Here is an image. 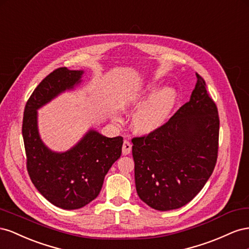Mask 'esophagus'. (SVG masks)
<instances>
[{"instance_id":"1","label":"esophagus","mask_w":249,"mask_h":249,"mask_svg":"<svg viewBox=\"0 0 249 249\" xmlns=\"http://www.w3.org/2000/svg\"><path fill=\"white\" fill-rule=\"evenodd\" d=\"M131 147H132V145H131L130 142L125 140L124 143H123V147H122V152H123V154H124V155L129 154V153L131 152Z\"/></svg>"}]
</instances>
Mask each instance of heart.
<instances>
[{
  "label": "heart",
  "mask_w": 249,
  "mask_h": 249,
  "mask_svg": "<svg viewBox=\"0 0 249 249\" xmlns=\"http://www.w3.org/2000/svg\"><path fill=\"white\" fill-rule=\"evenodd\" d=\"M159 89V84L150 81L124 99L122 107H138L131 118L133 130L142 136L155 133L165 126L172 115L178 94L174 88ZM119 119L116 117V121Z\"/></svg>",
  "instance_id": "1"
}]
</instances>
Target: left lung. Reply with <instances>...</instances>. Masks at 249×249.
<instances>
[{
	"mask_svg": "<svg viewBox=\"0 0 249 249\" xmlns=\"http://www.w3.org/2000/svg\"><path fill=\"white\" fill-rule=\"evenodd\" d=\"M219 117L205 82L155 133L132 139L138 195L158 211L179 209L199 193L217 161Z\"/></svg>",
	"mask_w": 249,
	"mask_h": 249,
	"instance_id": "8db88e82",
	"label": "left lung"
}]
</instances>
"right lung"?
<instances>
[{"instance_id": "add662e5", "label": "right lung", "mask_w": 249, "mask_h": 249, "mask_svg": "<svg viewBox=\"0 0 249 249\" xmlns=\"http://www.w3.org/2000/svg\"><path fill=\"white\" fill-rule=\"evenodd\" d=\"M84 71L59 68L48 75L28 100L23 119L27 170L48 201L63 210H77L100 193L104 177L122 153L123 138H107L90 128L69 150L53 151L42 142L37 110L82 82Z\"/></svg>"}]
</instances>
